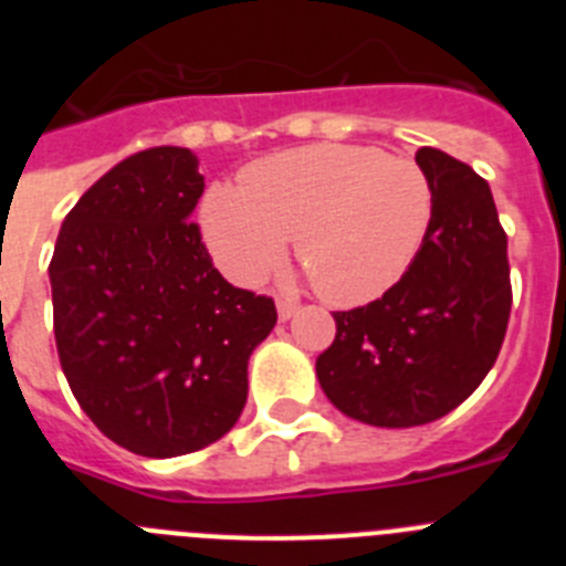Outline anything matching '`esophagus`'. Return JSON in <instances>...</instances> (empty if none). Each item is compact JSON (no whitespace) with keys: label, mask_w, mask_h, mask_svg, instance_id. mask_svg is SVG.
Masks as SVG:
<instances>
[{"label":"esophagus","mask_w":566,"mask_h":566,"mask_svg":"<svg viewBox=\"0 0 566 566\" xmlns=\"http://www.w3.org/2000/svg\"><path fill=\"white\" fill-rule=\"evenodd\" d=\"M294 314H297V303H292V300H277V317H280V323H286V319H292Z\"/></svg>","instance_id":"1"}]
</instances>
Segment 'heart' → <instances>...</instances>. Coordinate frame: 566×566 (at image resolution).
Segmentation results:
<instances>
[{"instance_id":"1","label":"heart","mask_w":566,"mask_h":566,"mask_svg":"<svg viewBox=\"0 0 566 566\" xmlns=\"http://www.w3.org/2000/svg\"><path fill=\"white\" fill-rule=\"evenodd\" d=\"M431 214V181L411 158L312 144L249 167L243 187L212 184L201 232L218 266L243 286L272 274L294 238L319 294L334 306H359L408 272Z\"/></svg>"}]
</instances>
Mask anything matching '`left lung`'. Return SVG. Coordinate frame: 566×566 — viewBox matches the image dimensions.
I'll return each mask as SVG.
<instances>
[{"label":"left lung","mask_w":566,"mask_h":566,"mask_svg":"<svg viewBox=\"0 0 566 566\" xmlns=\"http://www.w3.org/2000/svg\"><path fill=\"white\" fill-rule=\"evenodd\" d=\"M417 164L433 192L431 227L408 272L379 300L334 312L319 388L345 417L413 428L451 413L488 377L507 332V234L484 178L442 149Z\"/></svg>","instance_id":"left-lung-1"}]
</instances>
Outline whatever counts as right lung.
Masks as SVG:
<instances>
[{"label":"right lung","instance_id":"obj_1","mask_svg":"<svg viewBox=\"0 0 566 566\" xmlns=\"http://www.w3.org/2000/svg\"><path fill=\"white\" fill-rule=\"evenodd\" d=\"M201 195L189 149L129 155L70 209L48 269L70 391L138 457H184L232 431L249 357L277 323L272 297L212 266L189 221Z\"/></svg>","mask_w":566,"mask_h":566}]
</instances>
